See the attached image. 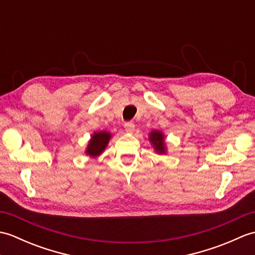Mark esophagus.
I'll return each mask as SVG.
<instances>
[{"label":"esophagus","mask_w":255,"mask_h":255,"mask_svg":"<svg viewBox=\"0 0 255 255\" xmlns=\"http://www.w3.org/2000/svg\"><path fill=\"white\" fill-rule=\"evenodd\" d=\"M124 127H125V130H126L127 132H133V130H134V124L131 122L125 123Z\"/></svg>","instance_id":"obj_1"}]
</instances>
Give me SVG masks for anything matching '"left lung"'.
<instances>
[{"label": "left lung", "instance_id": "8db88e82", "mask_svg": "<svg viewBox=\"0 0 255 255\" xmlns=\"http://www.w3.org/2000/svg\"><path fill=\"white\" fill-rule=\"evenodd\" d=\"M149 140L151 144L153 145L154 150L156 151V153H165V143H164V134L161 131L158 130H153L151 131L149 134Z\"/></svg>", "mask_w": 255, "mask_h": 255}]
</instances>
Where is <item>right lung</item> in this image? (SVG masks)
Listing matches in <instances>:
<instances>
[{
	"label": "right lung",
	"instance_id": "1",
	"mask_svg": "<svg viewBox=\"0 0 255 255\" xmlns=\"http://www.w3.org/2000/svg\"><path fill=\"white\" fill-rule=\"evenodd\" d=\"M111 137L112 134L107 131L94 132L92 134V138L88 144V148L85 150V153L92 156V158H96V156H99L107 147Z\"/></svg>",
	"mask_w": 255,
	"mask_h": 255
}]
</instances>
